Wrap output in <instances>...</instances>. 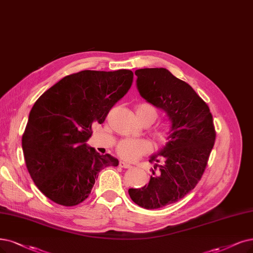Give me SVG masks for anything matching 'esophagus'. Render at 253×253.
<instances>
[{"label":"esophagus","instance_id":"esophagus-1","mask_svg":"<svg viewBox=\"0 0 253 253\" xmlns=\"http://www.w3.org/2000/svg\"><path fill=\"white\" fill-rule=\"evenodd\" d=\"M119 166H120L121 168H124V169H130V168H132L131 165H129V164L123 162V161H121V162L119 163Z\"/></svg>","mask_w":253,"mask_h":253}]
</instances>
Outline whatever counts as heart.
Wrapping results in <instances>:
<instances>
[{
	"label": "heart",
	"instance_id": "heart-1",
	"mask_svg": "<svg viewBox=\"0 0 253 253\" xmlns=\"http://www.w3.org/2000/svg\"><path fill=\"white\" fill-rule=\"evenodd\" d=\"M135 114L137 120L148 119L151 123L157 119V110L154 106L148 103H142L136 109ZM172 134V127L169 123H163L158 125L153 131V135L160 144H166L170 141ZM151 151V144L143 138H125L119 142L117 146L118 155L127 162H135L144 154Z\"/></svg>",
	"mask_w": 253,
	"mask_h": 253
}]
</instances>
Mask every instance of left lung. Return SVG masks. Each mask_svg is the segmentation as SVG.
<instances>
[{
	"instance_id": "obj_1",
	"label": "left lung",
	"mask_w": 253,
	"mask_h": 253,
	"mask_svg": "<svg viewBox=\"0 0 253 253\" xmlns=\"http://www.w3.org/2000/svg\"><path fill=\"white\" fill-rule=\"evenodd\" d=\"M141 96L163 109L171 121L170 141L149 162L154 164L149 183L129 189L130 198L146 210L164 208L183 198L199 182L216 138L210 108L190 84L164 68L135 71ZM164 161L162 165L158 163Z\"/></svg>"
}]
</instances>
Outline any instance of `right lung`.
<instances>
[{
	"label": "right lung",
	"mask_w": 253,
	"mask_h": 253,
	"mask_svg": "<svg viewBox=\"0 0 253 253\" xmlns=\"http://www.w3.org/2000/svg\"><path fill=\"white\" fill-rule=\"evenodd\" d=\"M133 73L81 71L65 76L37 99L22 137L28 172L53 202L74 207L85 200L99 172L117 167L110 154L86 145L92 126L131 86Z\"/></svg>",
	"instance_id": "obj_1"
}]
</instances>
